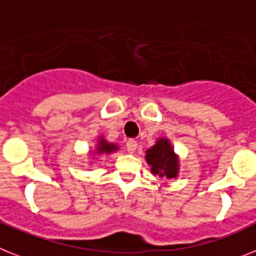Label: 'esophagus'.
<instances>
[{
  "mask_svg": "<svg viewBox=\"0 0 256 256\" xmlns=\"http://www.w3.org/2000/svg\"><path fill=\"white\" fill-rule=\"evenodd\" d=\"M136 147H138V143H136V140H134V139H128V140L126 142V150H128V154H134Z\"/></svg>",
  "mask_w": 256,
  "mask_h": 256,
  "instance_id": "obj_1",
  "label": "esophagus"
}]
</instances>
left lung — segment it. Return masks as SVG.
I'll return each instance as SVG.
<instances>
[{"mask_svg":"<svg viewBox=\"0 0 256 256\" xmlns=\"http://www.w3.org/2000/svg\"><path fill=\"white\" fill-rule=\"evenodd\" d=\"M146 161L151 166V173L160 178H177L180 173V158L168 138H158L146 151Z\"/></svg>","mask_w":256,"mask_h":256,"instance_id":"1","label":"left lung"}]
</instances>
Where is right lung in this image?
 Instances as JSON below:
<instances>
[{
	"mask_svg": "<svg viewBox=\"0 0 256 256\" xmlns=\"http://www.w3.org/2000/svg\"><path fill=\"white\" fill-rule=\"evenodd\" d=\"M120 148H118L117 144L114 143H109L106 139H104V136H98V144H96V150H95V154H113V152L118 151Z\"/></svg>",
	"mask_w": 256,
	"mask_h": 256,
	"instance_id": "add662e5",
	"label": "right lung"
}]
</instances>
